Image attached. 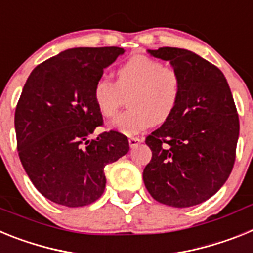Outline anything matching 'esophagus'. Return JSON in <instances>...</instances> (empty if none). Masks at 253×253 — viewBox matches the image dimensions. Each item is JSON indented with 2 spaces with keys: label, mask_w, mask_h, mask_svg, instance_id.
I'll list each match as a JSON object with an SVG mask.
<instances>
[{
  "label": "esophagus",
  "mask_w": 253,
  "mask_h": 253,
  "mask_svg": "<svg viewBox=\"0 0 253 253\" xmlns=\"http://www.w3.org/2000/svg\"><path fill=\"white\" fill-rule=\"evenodd\" d=\"M143 142V138H139V137H131L129 138V146L131 147V148H134V147H137L138 144H140V143Z\"/></svg>",
  "instance_id": "34e87169"
}]
</instances>
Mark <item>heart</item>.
I'll list each match as a JSON object with an SVG mask.
<instances>
[{"instance_id":"heart-1","label":"heart","mask_w":253,"mask_h":253,"mask_svg":"<svg viewBox=\"0 0 253 253\" xmlns=\"http://www.w3.org/2000/svg\"><path fill=\"white\" fill-rule=\"evenodd\" d=\"M182 78L175 67L147 55H134L115 71V82L101 76L92 86V100L104 116H113L128 99L129 110L116 115L109 128L135 135L154 123H163L176 110L182 95Z\"/></svg>"}]
</instances>
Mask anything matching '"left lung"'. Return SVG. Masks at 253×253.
I'll list each match as a JSON object with an SVG mask.
<instances>
[{
  "label": "left lung",
  "mask_w": 253,
  "mask_h": 253,
  "mask_svg": "<svg viewBox=\"0 0 253 253\" xmlns=\"http://www.w3.org/2000/svg\"><path fill=\"white\" fill-rule=\"evenodd\" d=\"M148 53L169 60L184 87L173 114L146 138L152 160L143 181L162 204L198 205L224 185L233 169L240 135L233 96L222 71L193 51L163 46Z\"/></svg>",
  "instance_id": "8db88e82"
}]
</instances>
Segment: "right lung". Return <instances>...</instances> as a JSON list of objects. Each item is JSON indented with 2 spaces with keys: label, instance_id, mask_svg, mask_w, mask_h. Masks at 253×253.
Instances as JSON below:
<instances>
[{
  "label": "right lung",
  "instance_id": "add662e5",
  "mask_svg": "<svg viewBox=\"0 0 253 253\" xmlns=\"http://www.w3.org/2000/svg\"><path fill=\"white\" fill-rule=\"evenodd\" d=\"M124 49L73 48L33 69L15 111L17 152L38 191L69 208L92 204L105 190L104 167L129 151L116 130L88 139L104 124L92 86Z\"/></svg>",
  "mask_w": 253,
  "mask_h": 253
}]
</instances>
